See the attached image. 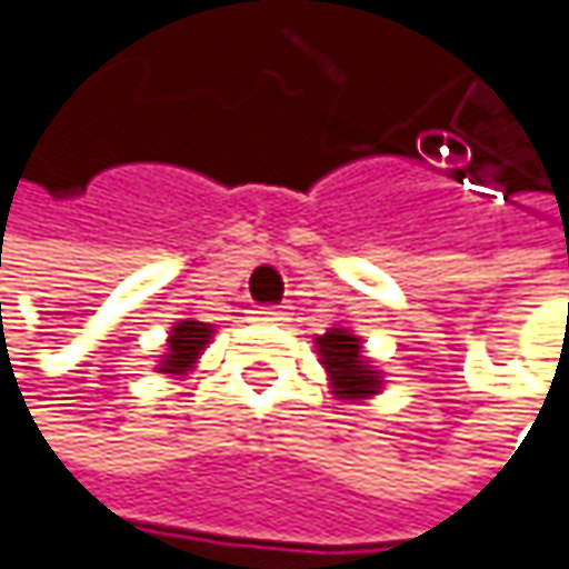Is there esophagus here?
Segmentation results:
<instances>
[{
	"label": "esophagus",
	"instance_id": "34e87169",
	"mask_svg": "<svg viewBox=\"0 0 569 569\" xmlns=\"http://www.w3.org/2000/svg\"><path fill=\"white\" fill-rule=\"evenodd\" d=\"M252 320H259V323H281V320H288V313L278 310V307H256Z\"/></svg>",
	"mask_w": 569,
	"mask_h": 569
}]
</instances>
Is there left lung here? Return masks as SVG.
<instances>
[{
    "label": "left lung",
    "mask_w": 569,
    "mask_h": 569,
    "mask_svg": "<svg viewBox=\"0 0 569 569\" xmlns=\"http://www.w3.org/2000/svg\"><path fill=\"white\" fill-rule=\"evenodd\" d=\"M320 366L327 369V386L340 401H362L386 388L382 369L366 356L362 337L349 327H330L327 333L313 337Z\"/></svg>",
    "instance_id": "1"
}]
</instances>
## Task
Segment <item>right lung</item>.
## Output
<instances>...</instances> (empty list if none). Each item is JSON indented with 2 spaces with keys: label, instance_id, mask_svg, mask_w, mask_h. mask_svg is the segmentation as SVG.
<instances>
[{
  "label": "right lung",
  "instance_id": "add662e5",
  "mask_svg": "<svg viewBox=\"0 0 569 569\" xmlns=\"http://www.w3.org/2000/svg\"><path fill=\"white\" fill-rule=\"evenodd\" d=\"M213 340V323L203 320H178L168 333V352L158 359V372L168 379H183L197 369L207 343Z\"/></svg>",
  "mask_w": 569,
  "mask_h": 569
}]
</instances>
